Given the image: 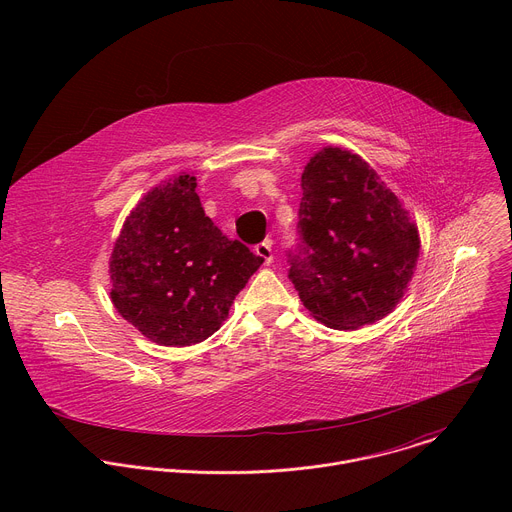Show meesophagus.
Masks as SVG:
<instances>
[{"label": "esophagus", "instance_id": "esophagus-1", "mask_svg": "<svg viewBox=\"0 0 512 512\" xmlns=\"http://www.w3.org/2000/svg\"><path fill=\"white\" fill-rule=\"evenodd\" d=\"M271 241L267 239V241H263V243H259L257 247H255V253L263 259V263L265 265H271L273 263V249H271Z\"/></svg>", "mask_w": 512, "mask_h": 512}]
</instances>
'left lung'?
<instances>
[{
	"mask_svg": "<svg viewBox=\"0 0 512 512\" xmlns=\"http://www.w3.org/2000/svg\"><path fill=\"white\" fill-rule=\"evenodd\" d=\"M298 216L287 263L310 314L336 330L391 314L413 277L419 233L379 174L348 150L324 148L304 168Z\"/></svg>",
	"mask_w": 512,
	"mask_h": 512,
	"instance_id": "1",
	"label": "left lung"
}]
</instances>
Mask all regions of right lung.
Listing matches in <instances>:
<instances>
[{
  "label": "right lung",
  "instance_id": "1",
  "mask_svg": "<svg viewBox=\"0 0 512 512\" xmlns=\"http://www.w3.org/2000/svg\"><path fill=\"white\" fill-rule=\"evenodd\" d=\"M261 263L214 227L196 178L182 174L150 190L127 216L109 261L111 302L150 340L190 346L221 328Z\"/></svg>",
  "mask_w": 512,
  "mask_h": 512
}]
</instances>
